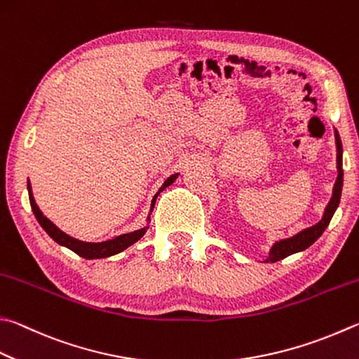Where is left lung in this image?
<instances>
[{
	"label": "left lung",
	"mask_w": 359,
	"mask_h": 359,
	"mask_svg": "<svg viewBox=\"0 0 359 359\" xmlns=\"http://www.w3.org/2000/svg\"><path fill=\"white\" fill-rule=\"evenodd\" d=\"M334 136H336V147H337V179L333 188V196H331L327 208H325L323 218L318 221L316 226L308 227L302 232H298L297 236H293L290 238L285 240H279L275 245H273L270 256L266 257L265 262H278L284 257L290 256V254H295L298 251H304L306 248H309L316 240L322 236L323 231L327 229V226L330 224L331 218L336 212V208L339 205V201H341V193H342V182H344V169H342V142L341 138H339L337 130H334Z\"/></svg>",
	"instance_id": "obj_1"
}]
</instances>
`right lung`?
Segmentation results:
<instances>
[{"mask_svg":"<svg viewBox=\"0 0 359 359\" xmlns=\"http://www.w3.org/2000/svg\"><path fill=\"white\" fill-rule=\"evenodd\" d=\"M175 177H177V174H174V175H171V177H168L165 184H163V187L160 188V191L165 190L166 187L171 185L172 182L175 180ZM160 191L155 194L154 199H152V208L155 205V199H157ZM28 194H29V202H31L32 212H34L36 218L39 221V224L43 227V231L47 232L48 236L53 238L56 243H60L62 246L69 248V250L76 252L78 256H81L84 259H100V257L114 256V254L123 251L130 245H133L135 242H138V240L142 236H144L146 231L149 229V226H146V227H142V229H140V231H135V232H130V233H123V236H119V237H116L113 240H107V242H100V243L81 242V240H76L74 237L67 236V233H64L61 229H57V227L53 223H51V221L47 217H43V213L39 210V207L36 204L34 198H32V191H31L29 182H28Z\"/></svg>","mask_w":359,"mask_h":359,"instance_id":"1","label":"right lung"}]
</instances>
